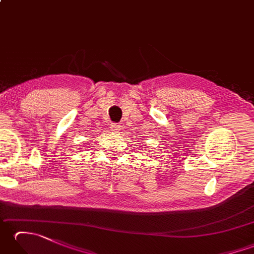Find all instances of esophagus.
Here are the masks:
<instances>
[{"mask_svg":"<svg viewBox=\"0 0 254 254\" xmlns=\"http://www.w3.org/2000/svg\"><path fill=\"white\" fill-rule=\"evenodd\" d=\"M110 127H111V131L112 132H116V133H118L119 131L121 130V127L119 126V124H117V123H112Z\"/></svg>","mask_w":254,"mask_h":254,"instance_id":"esophagus-1","label":"esophagus"}]
</instances>
